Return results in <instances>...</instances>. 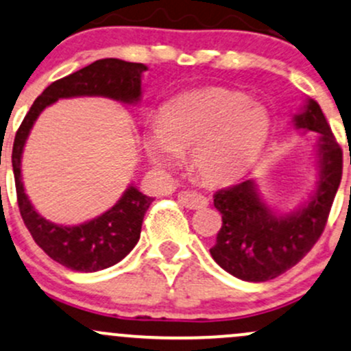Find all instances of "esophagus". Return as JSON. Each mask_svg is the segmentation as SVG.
Masks as SVG:
<instances>
[{
    "label": "esophagus",
    "mask_w": 351,
    "mask_h": 351,
    "mask_svg": "<svg viewBox=\"0 0 351 351\" xmlns=\"http://www.w3.org/2000/svg\"><path fill=\"white\" fill-rule=\"evenodd\" d=\"M178 202L190 210H199V208H205L208 205L206 196L196 193V191H182V193H178Z\"/></svg>",
    "instance_id": "obj_1"
}]
</instances>
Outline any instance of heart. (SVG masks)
Listing matches in <instances>:
<instances>
[{"label": "heart", "instance_id": "b5f03b06", "mask_svg": "<svg viewBox=\"0 0 351 351\" xmlns=\"http://www.w3.org/2000/svg\"><path fill=\"white\" fill-rule=\"evenodd\" d=\"M269 136V117L248 96L228 90L195 91L165 106L160 125L146 134L153 165L171 168L193 149V168L208 183H225L248 171Z\"/></svg>", "mask_w": 351, "mask_h": 351}]
</instances>
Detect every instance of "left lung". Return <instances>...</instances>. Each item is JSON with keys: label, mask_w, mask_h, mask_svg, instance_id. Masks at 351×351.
Masks as SVG:
<instances>
[{"label": "left lung", "mask_w": 351, "mask_h": 351, "mask_svg": "<svg viewBox=\"0 0 351 351\" xmlns=\"http://www.w3.org/2000/svg\"><path fill=\"white\" fill-rule=\"evenodd\" d=\"M293 121L296 128L318 134V182L305 205L278 213L252 180L213 195L223 225L210 253L225 271L245 282H268L295 267L322 237L340 186L343 152L318 103L308 98Z\"/></svg>", "instance_id": "left-lung-1"}]
</instances>
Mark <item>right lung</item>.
Segmentation results:
<instances>
[{
  "label": "right lung",
  "mask_w": 351,
  "mask_h": 351,
  "mask_svg": "<svg viewBox=\"0 0 351 351\" xmlns=\"http://www.w3.org/2000/svg\"><path fill=\"white\" fill-rule=\"evenodd\" d=\"M143 71H146L143 63L105 58L58 80L34 99L14 136L11 161L23 221L46 255L75 271H99L113 267L128 255L140 240L141 223L153 198L132 184L117 205L99 217L76 226L56 225L41 217L25 193L21 180L23 148L41 111L61 98L105 96L126 105L138 103L141 98Z\"/></svg>",
  "instance_id": "add662e5"
}]
</instances>
